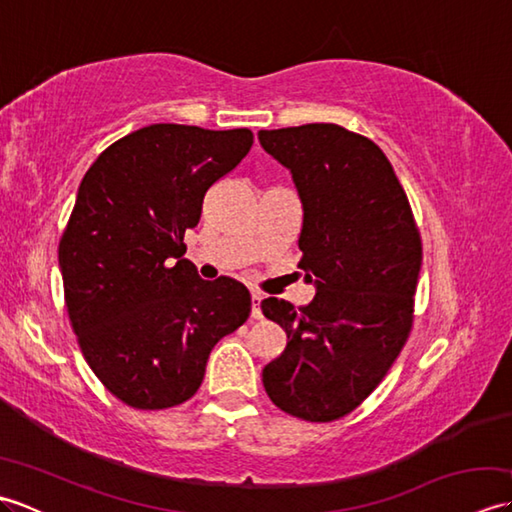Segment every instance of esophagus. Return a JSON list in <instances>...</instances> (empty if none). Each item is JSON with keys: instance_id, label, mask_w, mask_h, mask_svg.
<instances>
[{"instance_id": "34e87169", "label": "esophagus", "mask_w": 512, "mask_h": 512, "mask_svg": "<svg viewBox=\"0 0 512 512\" xmlns=\"http://www.w3.org/2000/svg\"><path fill=\"white\" fill-rule=\"evenodd\" d=\"M262 292H253L250 295V301H253V310H250V317L253 319H262Z\"/></svg>"}]
</instances>
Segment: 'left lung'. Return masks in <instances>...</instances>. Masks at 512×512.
Listing matches in <instances>:
<instances>
[{"label":"left lung","mask_w":512,"mask_h":512,"mask_svg":"<svg viewBox=\"0 0 512 512\" xmlns=\"http://www.w3.org/2000/svg\"><path fill=\"white\" fill-rule=\"evenodd\" d=\"M303 204L299 268L308 306L268 297L288 343L264 367L268 398L290 416L332 422L372 394L405 347L422 239L394 167L372 140L332 123L262 129Z\"/></svg>","instance_id":"left-lung-1"}]
</instances>
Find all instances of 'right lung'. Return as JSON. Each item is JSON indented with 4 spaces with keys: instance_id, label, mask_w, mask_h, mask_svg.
Masks as SVG:
<instances>
[{
    "instance_id": "obj_1",
    "label": "right lung",
    "mask_w": 512,
    "mask_h": 512,
    "mask_svg": "<svg viewBox=\"0 0 512 512\" xmlns=\"http://www.w3.org/2000/svg\"><path fill=\"white\" fill-rule=\"evenodd\" d=\"M250 147V129L158 123L116 140L81 180L59 242L65 308L92 372L129 407L189 400L215 343L248 319L244 284L204 281L182 255L206 191Z\"/></svg>"
}]
</instances>
